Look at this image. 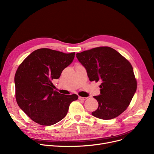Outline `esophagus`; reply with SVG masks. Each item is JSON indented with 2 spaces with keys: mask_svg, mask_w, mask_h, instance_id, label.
Instances as JSON below:
<instances>
[{
  "mask_svg": "<svg viewBox=\"0 0 154 154\" xmlns=\"http://www.w3.org/2000/svg\"><path fill=\"white\" fill-rule=\"evenodd\" d=\"M87 99V97H80V96L79 97V99L80 100H84Z\"/></svg>",
  "mask_w": 154,
  "mask_h": 154,
  "instance_id": "1",
  "label": "esophagus"
}]
</instances>
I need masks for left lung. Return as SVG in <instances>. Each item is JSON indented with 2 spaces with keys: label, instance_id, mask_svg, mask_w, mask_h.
Here are the masks:
<instances>
[{
  "label": "left lung",
  "instance_id": "1",
  "mask_svg": "<svg viewBox=\"0 0 154 154\" xmlns=\"http://www.w3.org/2000/svg\"><path fill=\"white\" fill-rule=\"evenodd\" d=\"M76 57L85 67L90 81L100 80V94L94 96L99 107L92 113L103 120L117 117L130 104L137 90L132 65L114 48L100 47L80 53Z\"/></svg>",
  "mask_w": 154,
  "mask_h": 154
}]
</instances>
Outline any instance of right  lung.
I'll return each instance as SVG.
<instances>
[{
	"instance_id": "add662e5",
	"label": "right lung",
	"mask_w": 154,
	"mask_h": 154,
	"mask_svg": "<svg viewBox=\"0 0 154 154\" xmlns=\"http://www.w3.org/2000/svg\"><path fill=\"white\" fill-rule=\"evenodd\" d=\"M75 52L65 54L49 48L32 52L16 71L15 97L19 107L34 122L52 125L66 116L76 94L64 95L54 91L52 80L72 62Z\"/></svg>"
}]
</instances>
